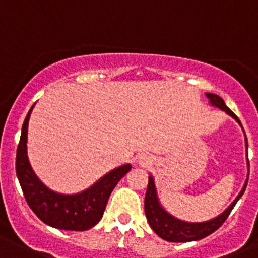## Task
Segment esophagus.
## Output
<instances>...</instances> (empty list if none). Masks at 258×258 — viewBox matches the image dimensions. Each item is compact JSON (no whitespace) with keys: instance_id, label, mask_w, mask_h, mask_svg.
Listing matches in <instances>:
<instances>
[{"instance_id":"obj_1","label":"esophagus","mask_w":258,"mask_h":258,"mask_svg":"<svg viewBox=\"0 0 258 258\" xmlns=\"http://www.w3.org/2000/svg\"><path fill=\"white\" fill-rule=\"evenodd\" d=\"M137 160H139V163H140V164H146V163L149 162V158H146L145 155H140Z\"/></svg>"}]
</instances>
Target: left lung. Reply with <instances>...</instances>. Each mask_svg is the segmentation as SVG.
I'll list each match as a JSON object with an SVG mask.
<instances>
[{
  "mask_svg": "<svg viewBox=\"0 0 258 258\" xmlns=\"http://www.w3.org/2000/svg\"><path fill=\"white\" fill-rule=\"evenodd\" d=\"M208 96L209 103L213 107L219 108L220 110L227 113L228 115L235 119L238 124L242 127L239 118L227 107L225 102L221 99L220 96L216 95V94L206 93ZM242 131L244 134V140H245V151L248 150V141H247V136H245V132L242 127ZM248 175H249V162H248V153H247V178H245V182L243 184V188L240 189V192L238 194V196L235 197L234 201L228 206L225 210L221 214H219L218 216L213 219H209L206 221H186L180 220V219L175 218L174 215L167 211L164 209V206L162 205V202L159 200L158 196V189L155 186V180H154L153 175H149V183H148V189H146L145 195V214L146 219H148L149 225L151 227V229L156 233L160 238H163L164 240L168 242H194V240H200L202 238L208 237L211 233L215 232L216 229L221 227V224L227 220V218L229 216L230 211L233 210V208L235 206V204L238 202V200L242 197V195L244 194V189L248 183Z\"/></svg>",
  "mask_w": 258,
  "mask_h": 258,
  "instance_id": "8db88e82",
  "label": "left lung"
}]
</instances>
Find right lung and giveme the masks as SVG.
Listing matches in <instances>:
<instances>
[{
  "label": "right lung",
  "mask_w": 258,
  "mask_h": 258,
  "mask_svg": "<svg viewBox=\"0 0 258 258\" xmlns=\"http://www.w3.org/2000/svg\"><path fill=\"white\" fill-rule=\"evenodd\" d=\"M34 105L25 117L16 153V175L24 197L35 215L49 227L62 230L90 229L99 223L110 194L131 170V164L114 168L78 194H59L48 188L34 173L28 158V126Z\"/></svg>",
  "instance_id": "add662e5"
}]
</instances>
